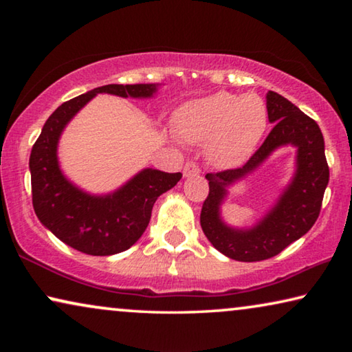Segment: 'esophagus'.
<instances>
[{"instance_id": "obj_1", "label": "esophagus", "mask_w": 352, "mask_h": 352, "mask_svg": "<svg viewBox=\"0 0 352 352\" xmlns=\"http://www.w3.org/2000/svg\"><path fill=\"white\" fill-rule=\"evenodd\" d=\"M200 174V168L199 164L195 162H188L186 164H184L183 168V175L184 177H192V175H199Z\"/></svg>"}]
</instances>
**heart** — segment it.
<instances>
[{
	"mask_svg": "<svg viewBox=\"0 0 352 352\" xmlns=\"http://www.w3.org/2000/svg\"><path fill=\"white\" fill-rule=\"evenodd\" d=\"M174 124L183 140L210 144L214 162L231 166L241 163L262 138L267 127V107L254 94L217 93L182 105Z\"/></svg>",
	"mask_w": 352,
	"mask_h": 352,
	"instance_id": "b5f03b06",
	"label": "heart"
}]
</instances>
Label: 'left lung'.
Returning a JSON list of instances; mask_svg holds the SVG:
<instances>
[{
  "instance_id": "8db88e82",
  "label": "left lung",
  "mask_w": 352,
  "mask_h": 352,
  "mask_svg": "<svg viewBox=\"0 0 352 352\" xmlns=\"http://www.w3.org/2000/svg\"><path fill=\"white\" fill-rule=\"evenodd\" d=\"M267 111L275 127L248 162L242 168L206 174L210 192L201 206V230L214 248L241 262L273 258L305 236L317 222L329 182L324 140L318 124L275 91L267 93ZM285 144L298 148L297 174L277 206L252 230L226 227L218 217L224 188L254 170L275 148Z\"/></svg>"
}]
</instances>
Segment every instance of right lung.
<instances>
[{
	"label": "right lung",
	"mask_w": 352,
	"mask_h": 352,
	"mask_svg": "<svg viewBox=\"0 0 352 352\" xmlns=\"http://www.w3.org/2000/svg\"><path fill=\"white\" fill-rule=\"evenodd\" d=\"M155 90L152 83H111L69 99L47 118L32 146L29 168L34 211L52 234L77 252L109 256L132 247L146 231L155 201L175 186L182 174L144 169L111 195H88L73 186L58 169L57 142L62 130L98 93L148 98Z\"/></svg>",
	"instance_id": "obj_1"
}]
</instances>
